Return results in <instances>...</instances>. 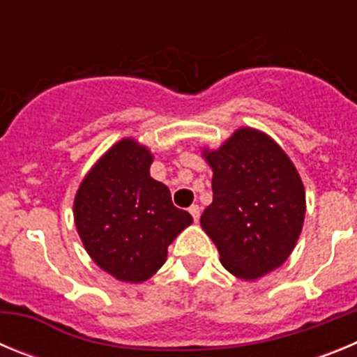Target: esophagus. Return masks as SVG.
Returning a JSON list of instances; mask_svg holds the SVG:
<instances>
[{
    "instance_id": "34e87169",
    "label": "esophagus",
    "mask_w": 357,
    "mask_h": 357,
    "mask_svg": "<svg viewBox=\"0 0 357 357\" xmlns=\"http://www.w3.org/2000/svg\"><path fill=\"white\" fill-rule=\"evenodd\" d=\"M189 214L193 216L195 222H198V220H200V207H198V206H191V207H189Z\"/></svg>"
}]
</instances>
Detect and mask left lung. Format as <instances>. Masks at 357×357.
Wrapping results in <instances>:
<instances>
[{"mask_svg": "<svg viewBox=\"0 0 357 357\" xmlns=\"http://www.w3.org/2000/svg\"><path fill=\"white\" fill-rule=\"evenodd\" d=\"M202 157L213 169V204L200 218L232 275L255 280L284 263L305 216V189L286 151L268 134L241 127Z\"/></svg>", "mask_w": 357, "mask_h": 357, "instance_id": "1", "label": "left lung"}]
</instances>
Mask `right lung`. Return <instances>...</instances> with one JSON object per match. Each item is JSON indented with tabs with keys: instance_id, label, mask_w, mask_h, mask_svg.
<instances>
[{
	"instance_id": "right-lung-1",
	"label": "right lung",
	"mask_w": 357,
	"mask_h": 357,
	"mask_svg": "<svg viewBox=\"0 0 357 357\" xmlns=\"http://www.w3.org/2000/svg\"><path fill=\"white\" fill-rule=\"evenodd\" d=\"M153 155L125 137L80 182L73 216L84 248L121 282H144L166 263L168 247L193 223L172 204L169 189L150 176Z\"/></svg>"
}]
</instances>
